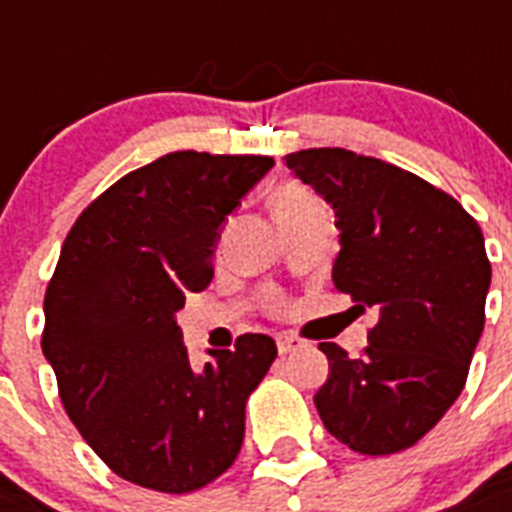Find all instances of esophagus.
I'll return each instance as SVG.
<instances>
[{
	"label": "esophagus",
	"instance_id": "34e87169",
	"mask_svg": "<svg viewBox=\"0 0 512 512\" xmlns=\"http://www.w3.org/2000/svg\"><path fill=\"white\" fill-rule=\"evenodd\" d=\"M276 344H278V352H281V355H289V352H297V350H302V347H307L305 339H299V336H294V334H281L276 339Z\"/></svg>",
	"mask_w": 512,
	"mask_h": 512
}]
</instances>
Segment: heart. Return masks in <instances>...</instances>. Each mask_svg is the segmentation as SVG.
<instances>
[{"instance_id":"b5f03b06","label":"heart","mask_w":512,"mask_h":512,"mask_svg":"<svg viewBox=\"0 0 512 512\" xmlns=\"http://www.w3.org/2000/svg\"><path fill=\"white\" fill-rule=\"evenodd\" d=\"M318 205V199L305 189V186L299 184H284L278 186L273 191V197H270V210H273V218L284 220L289 215L299 213V210H305V207Z\"/></svg>"}]
</instances>
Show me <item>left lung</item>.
Here are the masks:
<instances>
[{
	"instance_id": "left-lung-1",
	"label": "left lung",
	"mask_w": 512,
	"mask_h": 512,
	"mask_svg": "<svg viewBox=\"0 0 512 512\" xmlns=\"http://www.w3.org/2000/svg\"><path fill=\"white\" fill-rule=\"evenodd\" d=\"M284 160L334 207L336 292L378 313L360 357L318 344L328 357L315 394L323 426L360 455L407 450L468 378L492 284L484 234L458 199L376 157L321 147Z\"/></svg>"
}]
</instances>
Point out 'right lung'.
<instances>
[{
    "mask_svg": "<svg viewBox=\"0 0 512 512\" xmlns=\"http://www.w3.org/2000/svg\"><path fill=\"white\" fill-rule=\"evenodd\" d=\"M270 168L273 157L170 152L99 194L62 244L41 350L65 413L120 479L186 494L242 450L276 342L244 334L194 368L176 313L210 284L220 228Z\"/></svg>",
    "mask_w": 512,
    "mask_h": 512,
    "instance_id": "add662e5",
    "label": "right lung"
}]
</instances>
